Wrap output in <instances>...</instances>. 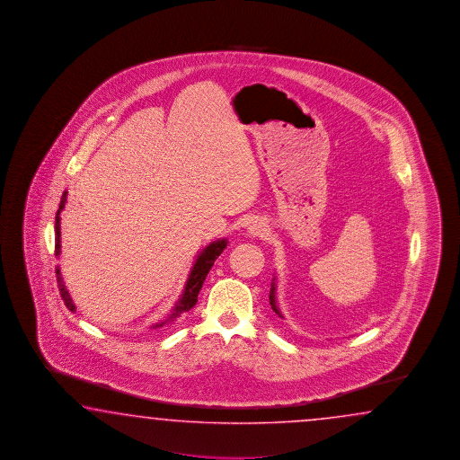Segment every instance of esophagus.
<instances>
[{
	"mask_svg": "<svg viewBox=\"0 0 460 460\" xmlns=\"http://www.w3.org/2000/svg\"><path fill=\"white\" fill-rule=\"evenodd\" d=\"M246 232H248V234L250 236H264L266 234V232H268V228H266V226H264L263 222L261 220H252L250 222V226H248V228H246Z\"/></svg>",
	"mask_w": 460,
	"mask_h": 460,
	"instance_id": "obj_1",
	"label": "esophagus"
}]
</instances>
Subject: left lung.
Returning a JSON list of instances; mask_svg holds the SVG:
<instances>
[{
    "mask_svg": "<svg viewBox=\"0 0 460 460\" xmlns=\"http://www.w3.org/2000/svg\"><path fill=\"white\" fill-rule=\"evenodd\" d=\"M270 304H271V309H273L274 313L278 314L279 317H283L281 313L278 311V305H276V297H274V283L271 284V291H270Z\"/></svg>",
    "mask_w": 460,
    "mask_h": 460,
    "instance_id": "left-lung-1",
    "label": "left lung"
}]
</instances>
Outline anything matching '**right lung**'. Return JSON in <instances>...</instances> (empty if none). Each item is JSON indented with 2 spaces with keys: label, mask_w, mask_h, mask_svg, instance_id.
<instances>
[{
  "label": "right lung",
  "mask_w": 460,
  "mask_h": 460,
  "mask_svg": "<svg viewBox=\"0 0 460 460\" xmlns=\"http://www.w3.org/2000/svg\"><path fill=\"white\" fill-rule=\"evenodd\" d=\"M64 200H66V194L62 196V202H60L59 212H58V216H56V256L60 253V228H59V214L60 208L64 207ZM226 240H218L216 243L208 244L206 250L200 253V256L197 258L196 264H194V268H192V273L189 276V279H187L186 289H184V294H182V297L179 299V303H177L176 307H174V311L172 314L167 317V323H171V321H174L176 317H179L181 314L187 313V311H190L197 303V296H199V291H200V288H202V284L206 281L207 274L210 271V268L214 266L216 263L217 258L220 256V253L226 250ZM56 273H58V283H59V291L60 296H62V301L66 303L67 305V309L69 311H75V305L72 304V299H70L69 293H67V289H66V286L62 283V278H60L59 270H56ZM166 323H156L155 327H163Z\"/></svg>",
  "instance_id": "obj_1"
}]
</instances>
